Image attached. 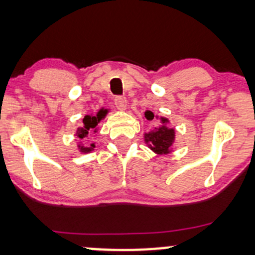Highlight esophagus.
<instances>
[{"label":"esophagus","instance_id":"obj_1","mask_svg":"<svg viewBox=\"0 0 255 255\" xmlns=\"http://www.w3.org/2000/svg\"><path fill=\"white\" fill-rule=\"evenodd\" d=\"M114 104L119 109H125L126 106H127V99L124 98V96H117L114 99Z\"/></svg>","mask_w":255,"mask_h":255}]
</instances>
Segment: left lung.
I'll use <instances>...</instances> for the list:
<instances>
[{"label":"left lung","instance_id":"left-lung-1","mask_svg":"<svg viewBox=\"0 0 255 255\" xmlns=\"http://www.w3.org/2000/svg\"><path fill=\"white\" fill-rule=\"evenodd\" d=\"M147 120H153L154 114L151 112H146ZM161 122L166 124L167 119L161 118ZM146 142L149 143L151 150L157 154H168L169 148L174 141V129L168 128L166 126H161L155 131H150L146 134Z\"/></svg>","mask_w":255,"mask_h":255}]
</instances>
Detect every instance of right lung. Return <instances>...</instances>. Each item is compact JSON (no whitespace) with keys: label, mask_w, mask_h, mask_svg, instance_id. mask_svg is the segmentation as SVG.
I'll return each mask as SVG.
<instances>
[{"label":"right lung","mask_w":255,"mask_h":255,"mask_svg":"<svg viewBox=\"0 0 255 255\" xmlns=\"http://www.w3.org/2000/svg\"><path fill=\"white\" fill-rule=\"evenodd\" d=\"M107 114V111H104V109H101L98 113V115L96 117H90V115H86L85 119H83V127L82 128H79L77 129V136H79L80 138H83L86 137L87 135H88V133H90V131H93V129L98 126V122H100V120H101L102 118L105 117V115ZM80 147V150L83 151V153H88V151L93 150V148H94V143H92V146L90 147H83V146H79Z\"/></svg>","instance_id":"right-lung-1"}]
</instances>
